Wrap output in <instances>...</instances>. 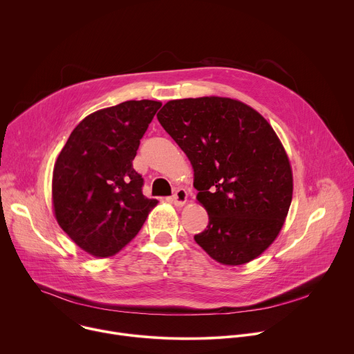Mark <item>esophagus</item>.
I'll return each instance as SVG.
<instances>
[{"mask_svg":"<svg viewBox=\"0 0 354 354\" xmlns=\"http://www.w3.org/2000/svg\"><path fill=\"white\" fill-rule=\"evenodd\" d=\"M172 203L175 205V206H183L186 201H187V192L185 190V189H178L175 193H174V196H172Z\"/></svg>","mask_w":354,"mask_h":354,"instance_id":"esophagus-1","label":"esophagus"}]
</instances>
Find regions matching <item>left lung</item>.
Here are the masks:
<instances>
[{
  "mask_svg": "<svg viewBox=\"0 0 354 354\" xmlns=\"http://www.w3.org/2000/svg\"><path fill=\"white\" fill-rule=\"evenodd\" d=\"M187 156L196 198L209 214L194 241L217 262L243 265L279 235L292 198V172L268 120L231 97L169 100L157 115Z\"/></svg>",
  "mask_w": 354,
  "mask_h": 354,
  "instance_id": "obj_1",
  "label": "left lung"
}]
</instances>
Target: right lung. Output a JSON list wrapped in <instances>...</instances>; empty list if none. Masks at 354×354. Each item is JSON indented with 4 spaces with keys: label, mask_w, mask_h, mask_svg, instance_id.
<instances>
[{
    "label": "right lung",
    "mask_w": 354,
    "mask_h": 354,
    "mask_svg": "<svg viewBox=\"0 0 354 354\" xmlns=\"http://www.w3.org/2000/svg\"><path fill=\"white\" fill-rule=\"evenodd\" d=\"M126 100L86 116L55 164L53 209L63 231L89 255L112 257L140 231L158 201L142 194L133 168L140 140L161 108Z\"/></svg>",
    "instance_id": "add662e5"
}]
</instances>
